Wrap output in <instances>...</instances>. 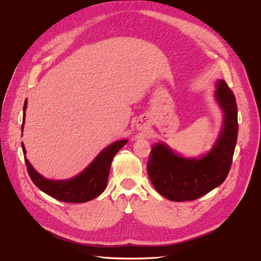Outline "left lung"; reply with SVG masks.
<instances>
[{"label":"left lung","mask_w":261,"mask_h":261,"mask_svg":"<svg viewBox=\"0 0 261 261\" xmlns=\"http://www.w3.org/2000/svg\"><path fill=\"white\" fill-rule=\"evenodd\" d=\"M216 87L224 123L212 150L200 159H188L174 154L165 143H157L148 157V177L157 192L169 200H195L217 188L229 172L239 132L238 106L224 81H218Z\"/></svg>","instance_id":"left-lung-1"}]
</instances>
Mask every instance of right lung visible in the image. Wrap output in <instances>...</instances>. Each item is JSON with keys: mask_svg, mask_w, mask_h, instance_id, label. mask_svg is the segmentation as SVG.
Wrapping results in <instances>:
<instances>
[{"mask_svg": "<svg viewBox=\"0 0 261 261\" xmlns=\"http://www.w3.org/2000/svg\"><path fill=\"white\" fill-rule=\"evenodd\" d=\"M27 100L24 101L23 111L27 109ZM25 113H23L21 131L23 130ZM127 139L118 140L111 143L96 157V159L79 175L70 179L54 180L46 179L40 173L37 172L25 158V148L21 143L24 155V161L28 173L33 182L41 191L47 195L64 202L83 203L90 201L99 196L106 188L109 175L111 161L116 154L127 143Z\"/></svg>", "mask_w": 261, "mask_h": 261, "instance_id": "1", "label": "right lung"}]
</instances>
